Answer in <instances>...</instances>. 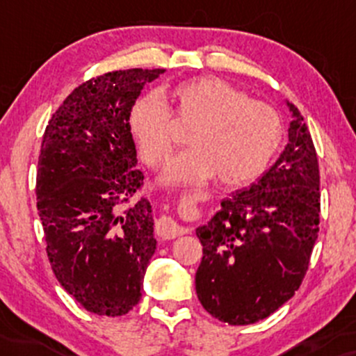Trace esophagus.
Segmentation results:
<instances>
[{
	"mask_svg": "<svg viewBox=\"0 0 356 356\" xmlns=\"http://www.w3.org/2000/svg\"><path fill=\"white\" fill-rule=\"evenodd\" d=\"M155 232H157V236H161L162 239H174V238H179V236L186 234L187 229L186 227L179 226L172 218H165L164 216V218L157 220Z\"/></svg>",
	"mask_w": 356,
	"mask_h": 356,
	"instance_id": "obj_1",
	"label": "esophagus"
}]
</instances>
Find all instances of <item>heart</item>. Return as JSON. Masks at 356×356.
<instances>
[{
    "label": "heart",
    "mask_w": 356,
    "mask_h": 356,
    "mask_svg": "<svg viewBox=\"0 0 356 356\" xmlns=\"http://www.w3.org/2000/svg\"><path fill=\"white\" fill-rule=\"evenodd\" d=\"M132 104L127 125L149 167L169 161L177 140L174 124L191 127V149L167 167L165 181L194 184L218 175L226 186H246L266 172L281 144L283 125L264 102L216 76L187 80Z\"/></svg>",
    "instance_id": "heart-1"
}]
</instances>
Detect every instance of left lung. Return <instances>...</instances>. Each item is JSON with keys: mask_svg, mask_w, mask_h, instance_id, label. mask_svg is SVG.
Masks as SVG:
<instances>
[{"mask_svg": "<svg viewBox=\"0 0 356 356\" xmlns=\"http://www.w3.org/2000/svg\"><path fill=\"white\" fill-rule=\"evenodd\" d=\"M289 142L276 164L246 191L220 202L195 234L202 261L195 291L227 325L264 320L298 291L320 224V167L312 134L295 105Z\"/></svg>", "mask_w": 356, "mask_h": 356, "instance_id": "1", "label": "left lung"}]
</instances>
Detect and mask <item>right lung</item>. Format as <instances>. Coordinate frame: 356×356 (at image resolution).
I'll return each mask as SVG.
<instances>
[{
    "label": "right lung",
    "instance_id": "right-lung-1",
    "mask_svg": "<svg viewBox=\"0 0 356 356\" xmlns=\"http://www.w3.org/2000/svg\"><path fill=\"white\" fill-rule=\"evenodd\" d=\"M164 68L108 72L79 85L44 129L36 207L56 280L90 313L122 316L142 298L155 251L144 174L127 115Z\"/></svg>",
    "mask_w": 356,
    "mask_h": 356
}]
</instances>
